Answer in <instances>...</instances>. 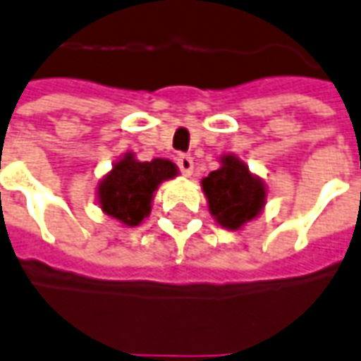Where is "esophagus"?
<instances>
[{"mask_svg": "<svg viewBox=\"0 0 361 361\" xmlns=\"http://www.w3.org/2000/svg\"><path fill=\"white\" fill-rule=\"evenodd\" d=\"M176 162H178V168H180L181 173H185V176H191V172H193V157L191 154H180L178 159H176Z\"/></svg>", "mask_w": 361, "mask_h": 361, "instance_id": "obj_1", "label": "esophagus"}]
</instances>
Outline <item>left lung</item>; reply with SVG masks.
I'll use <instances>...</instances> for the list:
<instances>
[{"mask_svg":"<svg viewBox=\"0 0 361 361\" xmlns=\"http://www.w3.org/2000/svg\"><path fill=\"white\" fill-rule=\"evenodd\" d=\"M210 212L218 224L228 229H239L252 220L266 201L262 181L250 176L248 168L235 157H224L221 168L202 180Z\"/></svg>","mask_w":361,"mask_h":361,"instance_id":"1","label":"left lung"}]
</instances>
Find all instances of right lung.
<instances>
[{"label":"right lung","instance_id":"right-lung-1","mask_svg":"<svg viewBox=\"0 0 361 361\" xmlns=\"http://www.w3.org/2000/svg\"><path fill=\"white\" fill-rule=\"evenodd\" d=\"M176 173L178 170L170 160L137 162L132 153H128L99 185L101 208L126 226H137L149 214L151 199L160 181L173 178Z\"/></svg>","mask_w":361,"mask_h":361}]
</instances>
